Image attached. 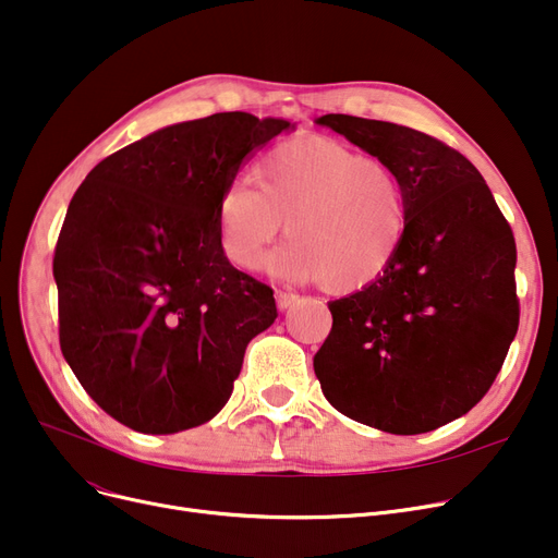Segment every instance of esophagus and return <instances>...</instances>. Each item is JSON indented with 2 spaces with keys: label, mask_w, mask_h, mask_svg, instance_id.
Returning a JSON list of instances; mask_svg holds the SVG:
<instances>
[{
  "label": "esophagus",
  "mask_w": 558,
  "mask_h": 558,
  "mask_svg": "<svg viewBox=\"0 0 558 558\" xmlns=\"http://www.w3.org/2000/svg\"><path fill=\"white\" fill-rule=\"evenodd\" d=\"M276 303H278V310H291L303 303V299L299 294H289V291H278L276 294Z\"/></svg>",
  "instance_id": "34e87169"
}]
</instances>
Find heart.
<instances>
[{
	"label": "heart",
	"mask_w": 558,
	"mask_h": 558,
	"mask_svg": "<svg viewBox=\"0 0 558 558\" xmlns=\"http://www.w3.org/2000/svg\"><path fill=\"white\" fill-rule=\"evenodd\" d=\"M248 179L230 183L217 208L226 257L257 271L284 223L289 242L269 259L287 280L357 294L383 280L404 251L412 203L402 175L332 137L274 146Z\"/></svg>",
	"instance_id": "heart-1"
}]
</instances>
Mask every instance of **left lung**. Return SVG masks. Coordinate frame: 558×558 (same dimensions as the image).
I'll return each instance as SVG.
<instances>
[{
    "label": "left lung",
    "instance_id": "left-lung-1",
    "mask_svg": "<svg viewBox=\"0 0 558 558\" xmlns=\"http://www.w3.org/2000/svg\"><path fill=\"white\" fill-rule=\"evenodd\" d=\"M316 124L402 175L412 228L383 280L328 303L332 330L314 373L343 416L432 432L486 396L518 332L511 226L475 165L441 140L353 114Z\"/></svg>",
    "mask_w": 558,
    "mask_h": 558
}]
</instances>
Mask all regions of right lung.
<instances>
[{"instance_id": "add662e5", "label": "right lung", "mask_w": 558, "mask_h": 558, "mask_svg": "<svg viewBox=\"0 0 558 558\" xmlns=\"http://www.w3.org/2000/svg\"><path fill=\"white\" fill-rule=\"evenodd\" d=\"M294 124L217 112L104 158L58 234L63 357L108 416L142 434L215 418L248 341L276 316L274 289L228 262L223 190L255 149Z\"/></svg>"}]
</instances>
